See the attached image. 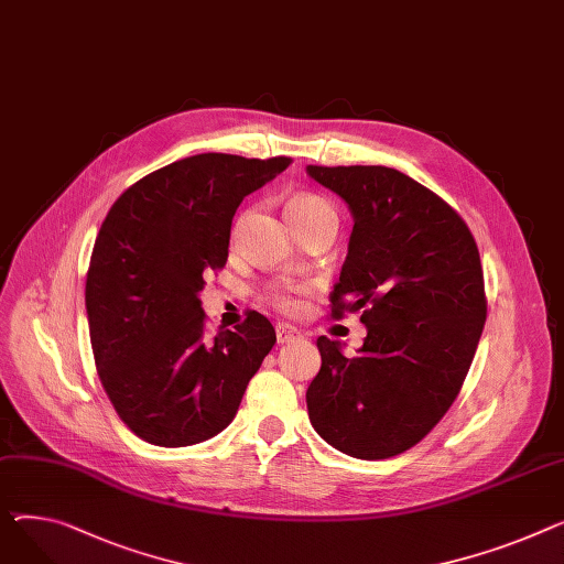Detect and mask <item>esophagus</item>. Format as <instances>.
I'll return each mask as SVG.
<instances>
[{
    "label": "esophagus",
    "mask_w": 564,
    "mask_h": 564,
    "mask_svg": "<svg viewBox=\"0 0 564 564\" xmlns=\"http://www.w3.org/2000/svg\"><path fill=\"white\" fill-rule=\"evenodd\" d=\"M299 337H302V330H299V328H294L290 324H283V322L276 324V340H279V345H290V343L299 340Z\"/></svg>",
    "instance_id": "esophagus-1"
}]
</instances>
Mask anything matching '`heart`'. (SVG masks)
Listing matches in <instances>:
<instances>
[{
    "instance_id": "obj_1",
    "label": "heart",
    "mask_w": 564,
    "mask_h": 564,
    "mask_svg": "<svg viewBox=\"0 0 564 564\" xmlns=\"http://www.w3.org/2000/svg\"><path fill=\"white\" fill-rule=\"evenodd\" d=\"M288 213L296 217H311L317 213H333V208L315 195H296L288 202ZM311 292L306 281H276L265 288V302L285 315L302 311V296Z\"/></svg>"
}]
</instances>
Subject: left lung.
Segmentation results:
<instances>
[{
	"label": "left lung",
	"instance_id": "left-lung-1",
	"mask_svg": "<svg viewBox=\"0 0 564 564\" xmlns=\"http://www.w3.org/2000/svg\"><path fill=\"white\" fill-rule=\"evenodd\" d=\"M308 174L354 215L330 317L360 311L367 326L354 358L317 337L311 424L337 452L386 460L424 440L465 383L487 317L478 247L452 206L399 170L308 165Z\"/></svg>",
	"mask_w": 564,
	"mask_h": 564
}]
</instances>
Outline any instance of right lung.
<instances>
[{"instance_id":"1","label":"right lung","mask_w":564,"mask_h":564,"mask_svg":"<svg viewBox=\"0 0 564 564\" xmlns=\"http://www.w3.org/2000/svg\"><path fill=\"white\" fill-rule=\"evenodd\" d=\"M292 159L197 154L142 176L110 206L86 279L90 345L120 420L144 442L191 446L227 429L274 343L256 311L206 335L199 292L229 258L240 202Z\"/></svg>"}]
</instances>
